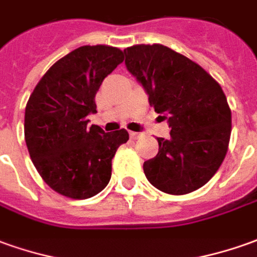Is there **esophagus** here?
<instances>
[{
	"instance_id": "obj_1",
	"label": "esophagus",
	"mask_w": 257,
	"mask_h": 257,
	"mask_svg": "<svg viewBox=\"0 0 257 257\" xmlns=\"http://www.w3.org/2000/svg\"><path fill=\"white\" fill-rule=\"evenodd\" d=\"M140 137V134L139 133H134V132H130V139L133 140H137Z\"/></svg>"
}]
</instances>
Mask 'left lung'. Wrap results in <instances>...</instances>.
Segmentation results:
<instances>
[{"label":"left lung","instance_id":"left-lung-1","mask_svg":"<svg viewBox=\"0 0 257 257\" xmlns=\"http://www.w3.org/2000/svg\"><path fill=\"white\" fill-rule=\"evenodd\" d=\"M125 67L143 85L171 137L144 162L147 179L168 194H186L204 186L225 158L231 110L220 84L190 58L162 44L124 50Z\"/></svg>","mask_w":257,"mask_h":257}]
</instances>
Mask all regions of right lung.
Instances as JSON below:
<instances>
[{"instance_id":"right-lung-1","label":"right lung","mask_w":257,"mask_h":257,"mask_svg":"<svg viewBox=\"0 0 257 257\" xmlns=\"http://www.w3.org/2000/svg\"><path fill=\"white\" fill-rule=\"evenodd\" d=\"M123 60L117 47H78L51 65L32 92L25 141L37 172L54 192L89 199L109 183L111 159L128 133H105L88 125V116L96 113L99 86Z\"/></svg>"}]
</instances>
